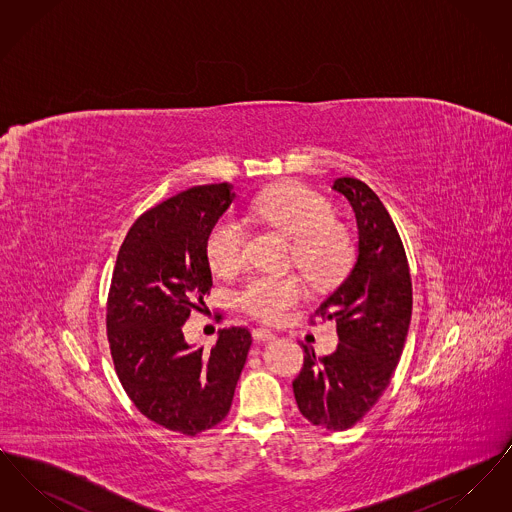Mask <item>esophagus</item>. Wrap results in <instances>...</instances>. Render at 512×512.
<instances>
[{"mask_svg":"<svg viewBox=\"0 0 512 512\" xmlns=\"http://www.w3.org/2000/svg\"><path fill=\"white\" fill-rule=\"evenodd\" d=\"M253 338H255V341L263 343V341L274 340L276 334H274L272 330H268V328H255V330H253Z\"/></svg>","mask_w":512,"mask_h":512,"instance_id":"esophagus-1","label":"esophagus"}]
</instances>
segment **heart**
<instances>
[{"instance_id":"heart-1","label":"heart","mask_w":512,"mask_h":512,"mask_svg":"<svg viewBox=\"0 0 512 512\" xmlns=\"http://www.w3.org/2000/svg\"><path fill=\"white\" fill-rule=\"evenodd\" d=\"M251 211L268 228L290 238L295 267L317 286L332 284L351 261V242L345 228L334 222L330 203L301 184H280L259 195ZM242 224L224 217L209 230L205 255L219 276H230L244 263ZM305 297L303 284L293 278L255 276L240 292V305L253 317L274 322Z\"/></svg>"}]
</instances>
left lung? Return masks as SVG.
Wrapping results in <instances>:
<instances>
[{
    "instance_id": "1",
    "label": "left lung",
    "mask_w": 512,
    "mask_h": 512,
    "mask_svg": "<svg viewBox=\"0 0 512 512\" xmlns=\"http://www.w3.org/2000/svg\"><path fill=\"white\" fill-rule=\"evenodd\" d=\"M357 220L355 263L340 286L318 307L336 320L338 349L317 357L305 349V365L293 380L301 414L326 430H347L361 420L390 386L413 311L407 255L380 197L357 178H336Z\"/></svg>"
}]
</instances>
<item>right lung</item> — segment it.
I'll use <instances>...</instances> for the list:
<instances>
[{"label":"right lung","instance_id":"add662e5","mask_svg":"<svg viewBox=\"0 0 512 512\" xmlns=\"http://www.w3.org/2000/svg\"><path fill=\"white\" fill-rule=\"evenodd\" d=\"M234 199L224 182L149 209L128 230L111 280L107 336L122 388L149 420L186 436L228 414L251 347L240 326L220 330L211 349L182 332L213 286L207 234Z\"/></svg>","mask_w":512,"mask_h":512}]
</instances>
